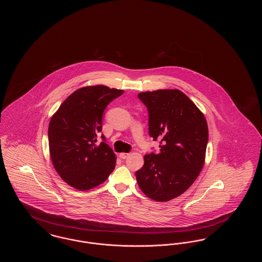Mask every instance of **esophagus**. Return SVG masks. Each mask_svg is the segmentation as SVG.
Masks as SVG:
<instances>
[{"label": "esophagus", "instance_id": "34e87169", "mask_svg": "<svg viewBox=\"0 0 262 262\" xmlns=\"http://www.w3.org/2000/svg\"><path fill=\"white\" fill-rule=\"evenodd\" d=\"M128 155H129V153H120V155H119V156H120V158H121V159H125Z\"/></svg>", "mask_w": 262, "mask_h": 262}]
</instances>
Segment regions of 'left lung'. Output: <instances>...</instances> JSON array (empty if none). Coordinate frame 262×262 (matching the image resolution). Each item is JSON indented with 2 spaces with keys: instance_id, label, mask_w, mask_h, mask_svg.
I'll use <instances>...</instances> for the list:
<instances>
[{
  "instance_id": "1",
  "label": "left lung",
  "mask_w": 262,
  "mask_h": 262,
  "mask_svg": "<svg viewBox=\"0 0 262 262\" xmlns=\"http://www.w3.org/2000/svg\"><path fill=\"white\" fill-rule=\"evenodd\" d=\"M138 98L147 107L149 136L159 140L160 151L144 155L137 184L151 200H173L193 184L204 165L206 120L179 89L141 92Z\"/></svg>"
}]
</instances>
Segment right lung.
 <instances>
[{
    "mask_svg": "<svg viewBox=\"0 0 262 262\" xmlns=\"http://www.w3.org/2000/svg\"><path fill=\"white\" fill-rule=\"evenodd\" d=\"M124 90L104 85L75 90L51 118L49 150L55 170L71 187L88 190L104 183L116 166V156L105 142H97L107 105Z\"/></svg>",
    "mask_w": 262,
    "mask_h": 262,
    "instance_id": "right-lung-1",
    "label": "right lung"
}]
</instances>
